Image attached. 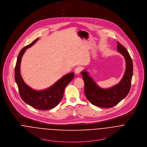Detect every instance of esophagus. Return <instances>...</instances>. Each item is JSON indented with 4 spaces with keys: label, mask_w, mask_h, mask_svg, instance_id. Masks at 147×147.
<instances>
[{
    "label": "esophagus",
    "mask_w": 147,
    "mask_h": 147,
    "mask_svg": "<svg viewBox=\"0 0 147 147\" xmlns=\"http://www.w3.org/2000/svg\"><path fill=\"white\" fill-rule=\"evenodd\" d=\"M82 67H77L76 69H75V73H76V74H79L80 72H81V71H82Z\"/></svg>",
    "instance_id": "esophagus-1"
}]
</instances>
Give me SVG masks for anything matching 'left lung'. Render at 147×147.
Segmentation results:
<instances>
[{
  "mask_svg": "<svg viewBox=\"0 0 147 147\" xmlns=\"http://www.w3.org/2000/svg\"><path fill=\"white\" fill-rule=\"evenodd\" d=\"M118 52L121 54L126 63L124 74L121 82L108 89L98 86L89 73L84 70L81 72L84 82V93L88 100L95 106L102 108H112L119 103L128 94L133 76V62L127 50L117 42Z\"/></svg>",
  "mask_w": 147,
  "mask_h": 147,
  "instance_id": "obj_1",
  "label": "left lung"
}]
</instances>
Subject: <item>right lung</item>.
<instances>
[{
  "label": "right lung",
  "mask_w": 147,
  "mask_h": 147,
  "mask_svg": "<svg viewBox=\"0 0 147 147\" xmlns=\"http://www.w3.org/2000/svg\"><path fill=\"white\" fill-rule=\"evenodd\" d=\"M38 40V38L36 39L19 53L15 67V80L20 97L25 103L38 110H48L54 108L60 103L65 88L73 80L74 74L72 72L64 76L52 86L43 90H35L26 85L20 74L22 58L26 49L34 45Z\"/></svg>",
  "instance_id": "1"
}]
</instances>
